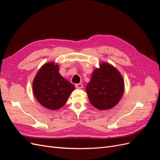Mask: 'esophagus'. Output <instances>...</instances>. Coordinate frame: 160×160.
<instances>
[{"instance_id": "esophagus-1", "label": "esophagus", "mask_w": 160, "mask_h": 160, "mask_svg": "<svg viewBox=\"0 0 160 160\" xmlns=\"http://www.w3.org/2000/svg\"><path fill=\"white\" fill-rule=\"evenodd\" d=\"M75 88H76L77 89H81L82 88H83V85H82L81 83L75 84Z\"/></svg>"}]
</instances>
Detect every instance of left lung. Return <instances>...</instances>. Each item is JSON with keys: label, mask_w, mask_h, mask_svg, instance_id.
<instances>
[{"label": "left lung", "mask_w": 160, "mask_h": 160, "mask_svg": "<svg viewBox=\"0 0 160 160\" xmlns=\"http://www.w3.org/2000/svg\"><path fill=\"white\" fill-rule=\"evenodd\" d=\"M124 88L120 72L112 65L103 62L93 71L91 81L86 86V92L93 107L99 110H108L119 102Z\"/></svg>", "instance_id": "obj_1"}]
</instances>
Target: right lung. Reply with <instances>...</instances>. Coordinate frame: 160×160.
Returning <instances> with one entry per match:
<instances>
[{
	"label": "right lung",
	"instance_id": "add662e5",
	"mask_svg": "<svg viewBox=\"0 0 160 160\" xmlns=\"http://www.w3.org/2000/svg\"><path fill=\"white\" fill-rule=\"evenodd\" d=\"M59 71V65L48 62L38 71L32 81L33 93L38 102L53 111L61 109L75 89Z\"/></svg>",
	"mask_w": 160,
	"mask_h": 160
}]
</instances>
